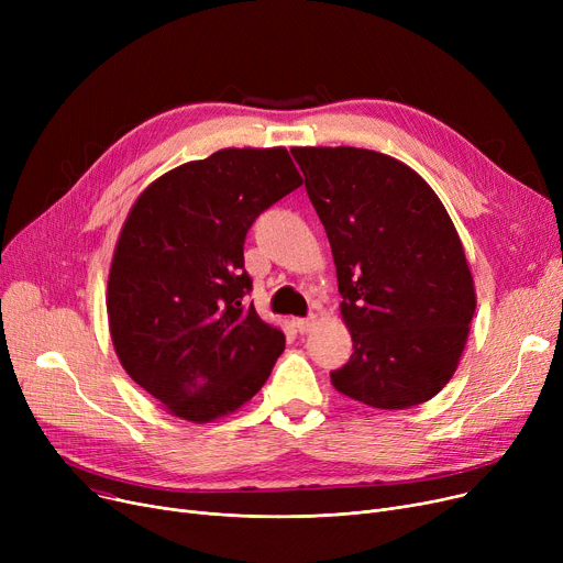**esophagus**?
<instances>
[{
    "label": "esophagus",
    "mask_w": 563,
    "mask_h": 563,
    "mask_svg": "<svg viewBox=\"0 0 563 563\" xmlns=\"http://www.w3.org/2000/svg\"><path fill=\"white\" fill-rule=\"evenodd\" d=\"M317 319L314 317H306V319H294V327H297L299 333H310L314 329Z\"/></svg>",
    "instance_id": "obj_1"
}]
</instances>
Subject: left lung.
I'll return each mask as SVG.
<instances>
[{"mask_svg": "<svg viewBox=\"0 0 563 563\" xmlns=\"http://www.w3.org/2000/svg\"><path fill=\"white\" fill-rule=\"evenodd\" d=\"M327 230L353 342L333 388L380 410L435 397L459 367L477 294L461 236L404 162L365 147H291Z\"/></svg>", "mask_w": 563, "mask_h": 563, "instance_id": "8db88e82", "label": "left lung"}]
</instances>
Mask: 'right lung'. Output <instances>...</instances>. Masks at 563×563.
Returning a JSON list of instances; mask_svg holds the SVG:
<instances>
[{"label": "right lung", "mask_w": 563, "mask_h": 563, "mask_svg": "<svg viewBox=\"0 0 563 563\" xmlns=\"http://www.w3.org/2000/svg\"><path fill=\"white\" fill-rule=\"evenodd\" d=\"M301 185L283 145L223 147L134 200L109 266V333L123 369L170 416L214 422L269 378L285 333L244 303V240Z\"/></svg>", "instance_id": "add662e5"}]
</instances>
